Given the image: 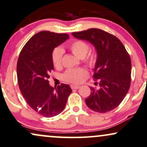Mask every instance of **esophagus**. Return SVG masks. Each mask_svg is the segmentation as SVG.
<instances>
[{"mask_svg": "<svg viewBox=\"0 0 147 147\" xmlns=\"http://www.w3.org/2000/svg\"><path fill=\"white\" fill-rule=\"evenodd\" d=\"M71 87L72 89H78L80 87V86L78 85H71Z\"/></svg>", "mask_w": 147, "mask_h": 147, "instance_id": "34e87169", "label": "esophagus"}]
</instances>
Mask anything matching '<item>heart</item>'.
Segmentation results:
<instances>
[{
	"instance_id": "b5f03b06",
	"label": "heart",
	"mask_w": 147,
	"mask_h": 147,
	"mask_svg": "<svg viewBox=\"0 0 147 147\" xmlns=\"http://www.w3.org/2000/svg\"><path fill=\"white\" fill-rule=\"evenodd\" d=\"M69 48L71 52L77 58H84L89 51V45L87 42L82 40H76L70 45ZM63 55V50L61 48H56L53 51L52 60L53 65L56 67H59L61 65L62 58ZM89 66H94L96 63V56L94 53H91L87 59ZM87 75V71L83 69H69L63 75L64 80L73 83H79L82 80L83 78Z\"/></svg>"
}]
</instances>
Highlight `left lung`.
<instances>
[{"label":"left lung","mask_w":147,"mask_h":147,"mask_svg":"<svg viewBox=\"0 0 147 147\" xmlns=\"http://www.w3.org/2000/svg\"><path fill=\"white\" fill-rule=\"evenodd\" d=\"M72 35L90 42L97 53L93 78L98 80L100 89L90 87L91 94L85 99L86 105L98 113L114 109L130 87L131 62L129 53L118 38L102 29H89Z\"/></svg>","instance_id":"left-lung-1"}]
</instances>
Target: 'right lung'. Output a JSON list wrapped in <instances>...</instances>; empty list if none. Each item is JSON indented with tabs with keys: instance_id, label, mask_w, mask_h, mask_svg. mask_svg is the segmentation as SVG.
I'll return each mask as SVG.
<instances>
[{
	"instance_id": "add662e5",
	"label": "right lung",
	"mask_w": 147,
	"mask_h": 147,
	"mask_svg": "<svg viewBox=\"0 0 147 147\" xmlns=\"http://www.w3.org/2000/svg\"><path fill=\"white\" fill-rule=\"evenodd\" d=\"M69 38L66 34L40 32L29 40L18 57L17 78L20 90L29 107L47 118L63 111L72 91L68 84L53 88L48 80L53 69V49Z\"/></svg>"
}]
</instances>
